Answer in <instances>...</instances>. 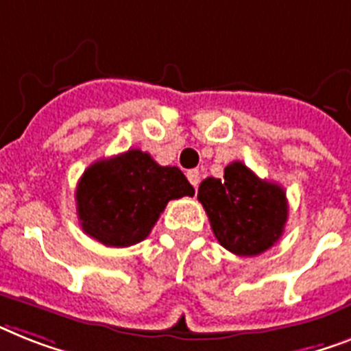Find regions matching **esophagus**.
Returning <instances> with one entry per match:
<instances>
[{"mask_svg": "<svg viewBox=\"0 0 351 351\" xmlns=\"http://www.w3.org/2000/svg\"><path fill=\"white\" fill-rule=\"evenodd\" d=\"M186 178H188V181L192 182L193 188L199 186V182H201V173H199V170H188Z\"/></svg>", "mask_w": 351, "mask_h": 351, "instance_id": "esophagus-1", "label": "esophagus"}]
</instances>
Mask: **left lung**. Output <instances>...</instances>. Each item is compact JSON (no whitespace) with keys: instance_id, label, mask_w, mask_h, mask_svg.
I'll use <instances>...</instances> for the list:
<instances>
[{"instance_id":"left-lung-1","label":"left lung","mask_w":351,"mask_h":351,"mask_svg":"<svg viewBox=\"0 0 351 351\" xmlns=\"http://www.w3.org/2000/svg\"><path fill=\"white\" fill-rule=\"evenodd\" d=\"M197 199L219 244L239 256H256L273 247L289 217L285 190L254 176L240 161L226 167L224 179H204Z\"/></svg>"}]
</instances>
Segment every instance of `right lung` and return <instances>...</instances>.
Listing matches in <instances>:
<instances>
[{
	"instance_id": "1",
	"label": "right lung",
	"mask_w": 351,
	"mask_h": 351,
	"mask_svg": "<svg viewBox=\"0 0 351 351\" xmlns=\"http://www.w3.org/2000/svg\"><path fill=\"white\" fill-rule=\"evenodd\" d=\"M193 193L178 167L130 149L86 169L75 201L84 233L107 247H129L149 237L169 201Z\"/></svg>"
}]
</instances>
